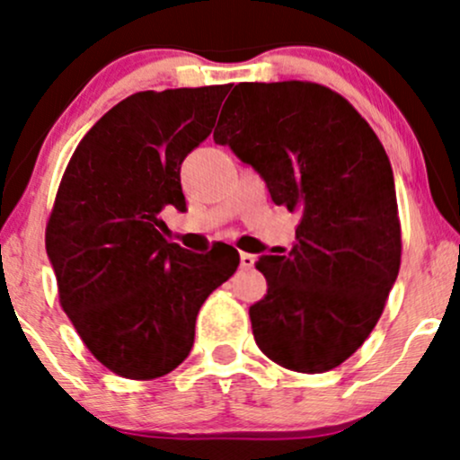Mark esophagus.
<instances>
[{
    "label": "esophagus",
    "instance_id": "34e87169",
    "mask_svg": "<svg viewBox=\"0 0 460 460\" xmlns=\"http://www.w3.org/2000/svg\"><path fill=\"white\" fill-rule=\"evenodd\" d=\"M240 265L244 270H251L254 268V254L251 252H240Z\"/></svg>",
    "mask_w": 460,
    "mask_h": 460
}]
</instances>
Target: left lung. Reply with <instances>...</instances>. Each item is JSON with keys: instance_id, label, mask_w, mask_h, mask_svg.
<instances>
[{"instance_id": "obj_1", "label": "left lung", "mask_w": 460, "mask_h": 460, "mask_svg": "<svg viewBox=\"0 0 460 460\" xmlns=\"http://www.w3.org/2000/svg\"><path fill=\"white\" fill-rule=\"evenodd\" d=\"M214 141L229 146L300 216L287 254H263L268 296L252 334L270 359L325 373L362 347L401 268L394 175L367 119L317 83H240Z\"/></svg>"}]
</instances>
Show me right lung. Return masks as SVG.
<instances>
[{
	"label": "right lung",
	"instance_id": "right-lung-1",
	"mask_svg": "<svg viewBox=\"0 0 460 460\" xmlns=\"http://www.w3.org/2000/svg\"><path fill=\"white\" fill-rule=\"evenodd\" d=\"M229 85L132 93L83 137L47 225L64 313L115 375L156 379L195 342L201 304L240 265L231 246L206 254L167 240L164 208L186 209L180 169L206 141Z\"/></svg>",
	"mask_w": 460,
	"mask_h": 460
}]
</instances>
